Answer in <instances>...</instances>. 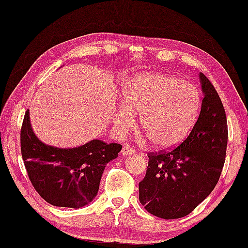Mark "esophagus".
<instances>
[{"label":"esophagus","mask_w":248,"mask_h":248,"mask_svg":"<svg viewBox=\"0 0 248 248\" xmlns=\"http://www.w3.org/2000/svg\"><path fill=\"white\" fill-rule=\"evenodd\" d=\"M134 153H135V150L130 146H124L122 150V154H124V155H132Z\"/></svg>","instance_id":"34e87169"}]
</instances>
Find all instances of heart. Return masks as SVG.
<instances>
[{
	"label": "heart",
	"mask_w": 248,
	"mask_h": 248,
	"mask_svg": "<svg viewBox=\"0 0 248 248\" xmlns=\"http://www.w3.org/2000/svg\"><path fill=\"white\" fill-rule=\"evenodd\" d=\"M124 108L115 124L125 131L140 114V128L152 146L162 150L181 143L192 129L202 105L194 84L166 74H140L128 80L122 91Z\"/></svg>",
	"instance_id": "heart-1"
}]
</instances>
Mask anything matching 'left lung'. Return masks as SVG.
Instances as JSON below:
<instances>
[{
  "label": "left lung",
  "mask_w": 248,
  "mask_h": 248,
  "mask_svg": "<svg viewBox=\"0 0 248 248\" xmlns=\"http://www.w3.org/2000/svg\"><path fill=\"white\" fill-rule=\"evenodd\" d=\"M204 98L188 136L169 151L148 153L140 201L151 215L172 220L189 215L215 189L225 163L227 119L210 80L200 74Z\"/></svg>",
  "instance_id": "obj_1"
}]
</instances>
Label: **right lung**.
<instances>
[{
    "label": "right lung",
    "instance_id": "right-lung-1",
    "mask_svg": "<svg viewBox=\"0 0 248 248\" xmlns=\"http://www.w3.org/2000/svg\"><path fill=\"white\" fill-rule=\"evenodd\" d=\"M123 146L94 140L78 148L47 146L34 135L27 110L21 128V153L31 185L46 202L81 208L99 189L102 172Z\"/></svg>",
    "mask_w": 248,
    "mask_h": 248
}]
</instances>
